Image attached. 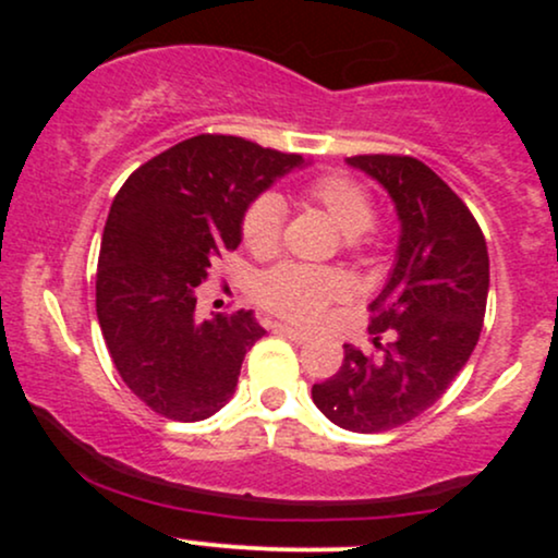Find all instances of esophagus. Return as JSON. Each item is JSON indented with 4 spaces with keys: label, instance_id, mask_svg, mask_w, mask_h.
<instances>
[{
    "label": "esophagus",
    "instance_id": "34e87169",
    "mask_svg": "<svg viewBox=\"0 0 558 558\" xmlns=\"http://www.w3.org/2000/svg\"><path fill=\"white\" fill-rule=\"evenodd\" d=\"M272 330H275V332H280V336L291 338V341H296V343H304V341H310V332H304V330H296V328H291V325H272Z\"/></svg>",
    "mask_w": 558,
    "mask_h": 558
}]
</instances>
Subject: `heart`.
I'll use <instances>...</instances> for the list:
<instances>
[{"mask_svg":"<svg viewBox=\"0 0 558 558\" xmlns=\"http://www.w3.org/2000/svg\"><path fill=\"white\" fill-rule=\"evenodd\" d=\"M301 202L323 209L345 235L349 243H360L373 226V198L354 178L341 172L312 178L301 189ZM243 243L257 257H267L280 246L283 235V204L278 196L265 194L248 204L241 222ZM345 296V280L341 272L325 267L280 265L259 280L257 299L272 315L296 325H312L325 312V306Z\"/></svg>","mask_w":558,"mask_h":558,"instance_id":"heart-1","label":"heart"}]
</instances>
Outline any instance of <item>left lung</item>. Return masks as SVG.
Listing matches in <instances>:
<instances>
[{
  "instance_id": "8db88e82",
  "label": "left lung",
  "mask_w": 558,
  "mask_h": 558,
  "mask_svg": "<svg viewBox=\"0 0 558 558\" xmlns=\"http://www.w3.org/2000/svg\"><path fill=\"white\" fill-rule=\"evenodd\" d=\"M393 202L401 222L393 270L373 312L369 360L351 343L343 364L312 386L317 409L351 433H386L430 409L475 351L488 301L485 235L466 204L425 162L399 155L349 157Z\"/></svg>"
}]
</instances>
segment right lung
<instances>
[{
  "label": "right lung",
  "mask_w": 558,
  "mask_h": 558,
  "mask_svg": "<svg viewBox=\"0 0 558 558\" xmlns=\"http://www.w3.org/2000/svg\"><path fill=\"white\" fill-rule=\"evenodd\" d=\"M301 155L239 136L185 138L141 165L114 196L96 270V317L120 377L168 420L213 417L265 336L252 310L196 319V286L241 243L248 204Z\"/></svg>",
  "instance_id": "obj_1"
}]
</instances>
